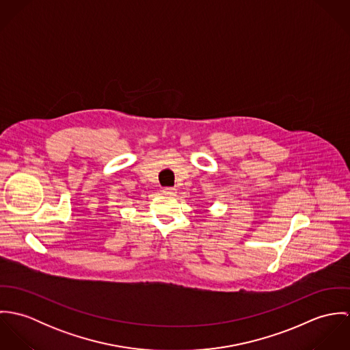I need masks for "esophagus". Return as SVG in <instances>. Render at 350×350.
<instances>
[{
	"mask_svg": "<svg viewBox=\"0 0 350 350\" xmlns=\"http://www.w3.org/2000/svg\"><path fill=\"white\" fill-rule=\"evenodd\" d=\"M163 194L167 196V197H172V196H175V189L165 187V189H163Z\"/></svg>",
	"mask_w": 350,
	"mask_h": 350,
	"instance_id": "obj_1",
	"label": "esophagus"
}]
</instances>
